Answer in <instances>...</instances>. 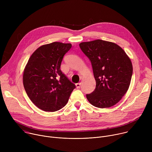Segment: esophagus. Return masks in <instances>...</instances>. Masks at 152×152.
Returning a JSON list of instances; mask_svg holds the SVG:
<instances>
[{
	"label": "esophagus",
	"instance_id": "34e87169",
	"mask_svg": "<svg viewBox=\"0 0 152 152\" xmlns=\"http://www.w3.org/2000/svg\"><path fill=\"white\" fill-rule=\"evenodd\" d=\"M80 83H76V88H79L80 87Z\"/></svg>",
	"mask_w": 152,
	"mask_h": 152
}]
</instances>
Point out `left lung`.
<instances>
[{
  "mask_svg": "<svg viewBox=\"0 0 152 152\" xmlns=\"http://www.w3.org/2000/svg\"><path fill=\"white\" fill-rule=\"evenodd\" d=\"M79 47L91 61L96 82L94 91L86 98L97 107L115 105L129 87L133 73L131 59L119 46L110 41L83 42Z\"/></svg>",
  "mask_w": 152,
  "mask_h": 152,
  "instance_id": "8db88e82",
  "label": "left lung"
}]
</instances>
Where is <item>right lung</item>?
<instances>
[{
    "instance_id": "right-lung-1",
    "label": "right lung",
    "mask_w": 152,
    "mask_h": 152,
    "mask_svg": "<svg viewBox=\"0 0 152 152\" xmlns=\"http://www.w3.org/2000/svg\"><path fill=\"white\" fill-rule=\"evenodd\" d=\"M70 43L53 42L38 48L25 67L23 82L31 100L40 110L55 112L66 105L76 88L60 67Z\"/></svg>"
}]
</instances>
